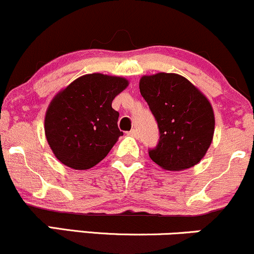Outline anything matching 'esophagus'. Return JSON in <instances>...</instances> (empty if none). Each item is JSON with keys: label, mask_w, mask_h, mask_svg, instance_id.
<instances>
[{"label": "esophagus", "mask_w": 254, "mask_h": 254, "mask_svg": "<svg viewBox=\"0 0 254 254\" xmlns=\"http://www.w3.org/2000/svg\"><path fill=\"white\" fill-rule=\"evenodd\" d=\"M128 134L134 136V138H138V130H136L135 128H133V129H130L129 132H128Z\"/></svg>", "instance_id": "obj_1"}]
</instances>
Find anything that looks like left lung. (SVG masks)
<instances>
[{
    "mask_svg": "<svg viewBox=\"0 0 254 254\" xmlns=\"http://www.w3.org/2000/svg\"><path fill=\"white\" fill-rule=\"evenodd\" d=\"M142 98L157 121L159 139L150 158L167 170H184L204 157L212 141L215 118L211 104L184 76L158 73L142 76Z\"/></svg>",
    "mask_w": 254,
    "mask_h": 254,
    "instance_id": "obj_1",
    "label": "left lung"
}]
</instances>
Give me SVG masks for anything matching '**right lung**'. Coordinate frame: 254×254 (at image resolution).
Returning <instances> with one entry per match:
<instances>
[{
  "label": "right lung",
  "instance_id": "obj_1",
  "mask_svg": "<svg viewBox=\"0 0 254 254\" xmlns=\"http://www.w3.org/2000/svg\"><path fill=\"white\" fill-rule=\"evenodd\" d=\"M127 85L126 79L119 76L87 74L53 99L45 115V135L61 163L90 169L109 153L124 135L113 99Z\"/></svg>",
  "mask_w": 254,
  "mask_h": 254
}]
</instances>
